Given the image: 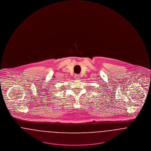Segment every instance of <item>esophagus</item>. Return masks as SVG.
<instances>
[{"mask_svg":"<svg viewBox=\"0 0 151 151\" xmlns=\"http://www.w3.org/2000/svg\"><path fill=\"white\" fill-rule=\"evenodd\" d=\"M80 75H78V74H76L74 76V78L76 80H78V79H80Z\"/></svg>","mask_w":151,"mask_h":151,"instance_id":"obj_1","label":"esophagus"}]
</instances>
